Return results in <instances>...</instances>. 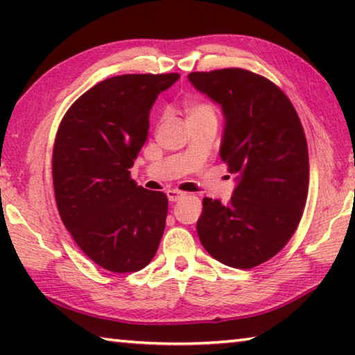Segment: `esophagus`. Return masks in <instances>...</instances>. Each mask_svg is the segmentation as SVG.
Segmentation results:
<instances>
[{
  "label": "esophagus",
  "instance_id": "esophagus-1",
  "mask_svg": "<svg viewBox=\"0 0 355 355\" xmlns=\"http://www.w3.org/2000/svg\"><path fill=\"white\" fill-rule=\"evenodd\" d=\"M167 199H169V202H178L182 197L186 196V192H182V191H177V189H167Z\"/></svg>",
  "mask_w": 355,
  "mask_h": 355
}]
</instances>
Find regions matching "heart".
I'll return each mask as SVG.
<instances>
[{
  "label": "heart",
  "instance_id": "obj_1",
  "mask_svg": "<svg viewBox=\"0 0 355 355\" xmlns=\"http://www.w3.org/2000/svg\"><path fill=\"white\" fill-rule=\"evenodd\" d=\"M183 111H184L186 123L188 125L196 123V122H203V120H214L216 122V119H218L214 106L200 100L184 101Z\"/></svg>",
  "mask_w": 355,
  "mask_h": 355
}]
</instances>
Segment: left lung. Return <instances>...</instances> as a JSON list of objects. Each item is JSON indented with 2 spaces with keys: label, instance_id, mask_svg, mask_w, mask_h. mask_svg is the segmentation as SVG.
I'll use <instances>...</instances> for the list:
<instances>
[{
  "label": "left lung",
  "instance_id": "1",
  "mask_svg": "<svg viewBox=\"0 0 355 355\" xmlns=\"http://www.w3.org/2000/svg\"><path fill=\"white\" fill-rule=\"evenodd\" d=\"M197 91L220 105L225 127L219 155L236 173L227 203L203 199L197 233L227 266L250 269L285 248L302 218L309 192V148L286 95L244 69L192 71Z\"/></svg>",
  "mask_w": 355,
  "mask_h": 355
}]
</instances>
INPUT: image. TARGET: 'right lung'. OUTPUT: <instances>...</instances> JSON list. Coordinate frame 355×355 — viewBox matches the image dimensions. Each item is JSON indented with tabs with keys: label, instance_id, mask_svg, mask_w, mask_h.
Returning <instances> with one entry per match:
<instances>
[{
	"label": "right lung",
	"instance_id": "add662e5",
	"mask_svg": "<svg viewBox=\"0 0 355 355\" xmlns=\"http://www.w3.org/2000/svg\"><path fill=\"white\" fill-rule=\"evenodd\" d=\"M178 73L120 75L95 84L65 112L53 148L58 211L75 243L111 272L141 271L164 233V192L130 169L148 136L150 110Z\"/></svg>",
	"mask_w": 355,
	"mask_h": 355
}]
</instances>
